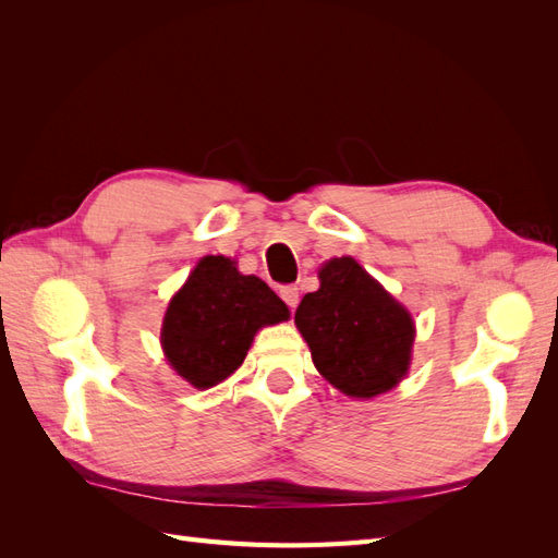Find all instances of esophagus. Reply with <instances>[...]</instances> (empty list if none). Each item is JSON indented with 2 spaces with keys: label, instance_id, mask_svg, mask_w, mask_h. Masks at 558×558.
Returning <instances> with one entry per match:
<instances>
[{
  "label": "esophagus",
  "instance_id": "34e87169",
  "mask_svg": "<svg viewBox=\"0 0 558 558\" xmlns=\"http://www.w3.org/2000/svg\"><path fill=\"white\" fill-rule=\"evenodd\" d=\"M281 298H283V302L286 305H289L291 310H295L298 307V300H300V291H298V286H281Z\"/></svg>",
  "mask_w": 558,
  "mask_h": 558
}]
</instances>
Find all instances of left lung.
<instances>
[{
	"label": "left lung",
	"instance_id": "1",
	"mask_svg": "<svg viewBox=\"0 0 558 558\" xmlns=\"http://www.w3.org/2000/svg\"><path fill=\"white\" fill-rule=\"evenodd\" d=\"M318 279L320 289L302 298L295 312L318 373L351 398L393 388L410 367V312L349 256L326 263Z\"/></svg>",
	"mask_w": 558,
	"mask_h": 558
}]
</instances>
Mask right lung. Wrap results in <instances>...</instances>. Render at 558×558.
Masks as SVG:
<instances>
[{
  "mask_svg": "<svg viewBox=\"0 0 558 558\" xmlns=\"http://www.w3.org/2000/svg\"><path fill=\"white\" fill-rule=\"evenodd\" d=\"M289 316L263 279L240 275L230 258L207 256L167 307L160 342L185 381L209 388L242 365L258 328Z\"/></svg>",
  "mask_w": 558,
  "mask_h": 558,
  "instance_id": "add662e5",
  "label": "right lung"
}]
</instances>
